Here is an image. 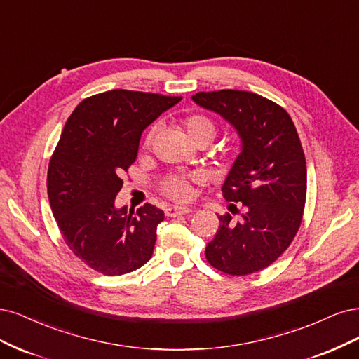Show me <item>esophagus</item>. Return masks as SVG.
Listing matches in <instances>:
<instances>
[{
    "label": "esophagus",
    "instance_id": "34e87169",
    "mask_svg": "<svg viewBox=\"0 0 359 359\" xmlns=\"http://www.w3.org/2000/svg\"><path fill=\"white\" fill-rule=\"evenodd\" d=\"M191 209H187V207H179V205H171L168 209H165V216L168 217H176V216H182V215H188L191 213Z\"/></svg>",
    "mask_w": 359,
    "mask_h": 359
}]
</instances>
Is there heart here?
Listing matches in <instances>:
<instances>
[{
  "instance_id": "1",
  "label": "heart",
  "mask_w": 359,
  "mask_h": 359,
  "mask_svg": "<svg viewBox=\"0 0 359 359\" xmlns=\"http://www.w3.org/2000/svg\"><path fill=\"white\" fill-rule=\"evenodd\" d=\"M180 125L183 131L187 133V135L191 138V140L195 144H207L209 142H212L216 133H217V125L216 122L205 116V114L201 113H192V114H187L180 119ZM154 143V130H150L146 137H144V149H150ZM237 152L236 146H226L222 150L221 159H229L233 158ZM194 182L195 177H189V176H170L167 177L163 183H161V192H163L167 198L176 201V203H187L192 198L194 194Z\"/></svg>"
}]
</instances>
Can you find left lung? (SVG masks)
Listing matches in <instances>:
<instances>
[{
  "instance_id": "left-lung-1",
  "label": "left lung",
  "mask_w": 359,
  "mask_h": 359,
  "mask_svg": "<svg viewBox=\"0 0 359 359\" xmlns=\"http://www.w3.org/2000/svg\"><path fill=\"white\" fill-rule=\"evenodd\" d=\"M198 106L221 114L243 142L222 187L224 198L240 213L217 216L215 238L205 248L212 267L229 276L267 269L291 245L303 221L307 170L295 125L274 101L248 90L198 92Z\"/></svg>"
}]
</instances>
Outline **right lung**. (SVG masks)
<instances>
[{
  "label": "right lung",
  "mask_w": 359,
  "mask_h": 359,
  "mask_svg": "<svg viewBox=\"0 0 359 359\" xmlns=\"http://www.w3.org/2000/svg\"><path fill=\"white\" fill-rule=\"evenodd\" d=\"M180 100L113 89L85 98L67 119L49 163L48 195L65 245L92 270L121 276L152 257L164 212L146 203L128 213L114 198L146 126Z\"/></svg>",
  "instance_id": "obj_1"
}]
</instances>
